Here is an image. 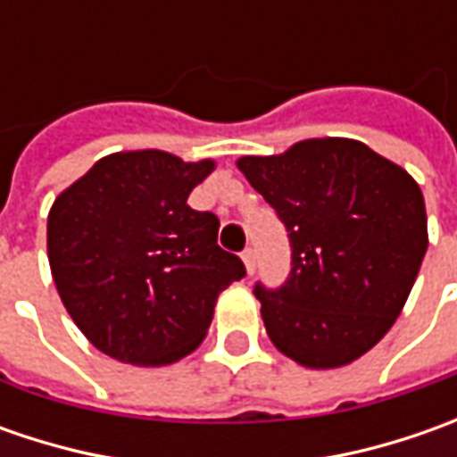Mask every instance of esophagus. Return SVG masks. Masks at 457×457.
Wrapping results in <instances>:
<instances>
[{
	"label": "esophagus",
	"mask_w": 457,
	"mask_h": 457,
	"mask_svg": "<svg viewBox=\"0 0 457 457\" xmlns=\"http://www.w3.org/2000/svg\"><path fill=\"white\" fill-rule=\"evenodd\" d=\"M241 259H244V267H246V272L254 274V270H256L254 249H244V252H241Z\"/></svg>",
	"instance_id": "1"
}]
</instances>
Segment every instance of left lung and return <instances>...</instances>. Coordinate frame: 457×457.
<instances>
[{"label":"left lung","instance_id":"8db88e82","mask_svg":"<svg viewBox=\"0 0 457 457\" xmlns=\"http://www.w3.org/2000/svg\"><path fill=\"white\" fill-rule=\"evenodd\" d=\"M237 165L290 238L287 282L254 287L270 341L307 369L363 356L399 318L428 252L420 185L363 142L341 137Z\"/></svg>","mask_w":457,"mask_h":457}]
</instances>
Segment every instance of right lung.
<instances>
[{
  "label": "right lung",
  "instance_id": "right-lung-1",
  "mask_svg": "<svg viewBox=\"0 0 457 457\" xmlns=\"http://www.w3.org/2000/svg\"><path fill=\"white\" fill-rule=\"evenodd\" d=\"M213 160L116 152L62 190L47 259L62 305L106 356L165 366L195 351L219 295L246 270L219 244V219L187 195Z\"/></svg>",
  "mask_w": 457,
  "mask_h": 457
}]
</instances>
